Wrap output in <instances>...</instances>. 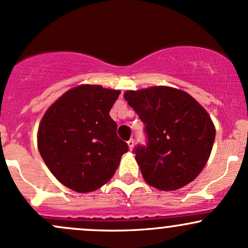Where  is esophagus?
<instances>
[{
  "mask_svg": "<svg viewBox=\"0 0 248 248\" xmlns=\"http://www.w3.org/2000/svg\"><path fill=\"white\" fill-rule=\"evenodd\" d=\"M127 144H128L129 150H133V148H134V140L133 139H129L128 141H127Z\"/></svg>",
  "mask_w": 248,
  "mask_h": 248,
  "instance_id": "1",
  "label": "esophagus"
}]
</instances>
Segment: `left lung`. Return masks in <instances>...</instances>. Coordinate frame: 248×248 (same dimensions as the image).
<instances>
[{"label": "left lung", "instance_id": "obj_1", "mask_svg": "<svg viewBox=\"0 0 248 248\" xmlns=\"http://www.w3.org/2000/svg\"><path fill=\"white\" fill-rule=\"evenodd\" d=\"M124 97L145 124L147 145L134 153L146 183L172 191L194 181L215 140L207 110L186 91L163 85L126 91Z\"/></svg>", "mask_w": 248, "mask_h": 248}]
</instances>
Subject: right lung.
Masks as SVG:
<instances>
[{"label": "right lung", "instance_id": "add662e5", "mask_svg": "<svg viewBox=\"0 0 248 248\" xmlns=\"http://www.w3.org/2000/svg\"><path fill=\"white\" fill-rule=\"evenodd\" d=\"M119 95L120 90L82 84L66 91L46 110L39 124L38 148L62 186L84 194L114 176L128 151L109 115Z\"/></svg>", "mask_w": 248, "mask_h": 248}]
</instances>
